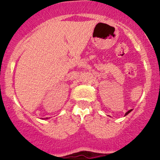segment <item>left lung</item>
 <instances>
[{"label":"left lung","instance_id":"obj_1","mask_svg":"<svg viewBox=\"0 0 160 160\" xmlns=\"http://www.w3.org/2000/svg\"><path fill=\"white\" fill-rule=\"evenodd\" d=\"M132 111V109H131V110H129L128 111H127V112L125 114V115H127V114H129V113H130Z\"/></svg>","mask_w":160,"mask_h":160}]
</instances>
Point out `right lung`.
I'll return each instance as SVG.
<instances>
[{
  "instance_id": "right-lung-1",
  "label": "right lung",
  "mask_w": 160,
  "mask_h": 160,
  "mask_svg": "<svg viewBox=\"0 0 160 160\" xmlns=\"http://www.w3.org/2000/svg\"><path fill=\"white\" fill-rule=\"evenodd\" d=\"M46 119H47V118H46Z\"/></svg>"
}]
</instances>
